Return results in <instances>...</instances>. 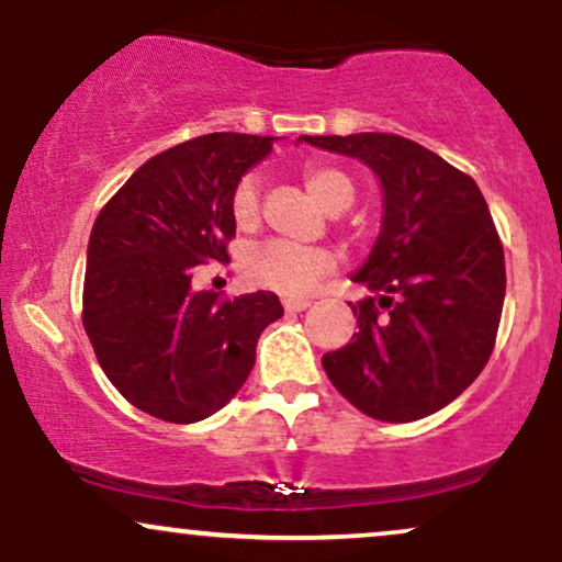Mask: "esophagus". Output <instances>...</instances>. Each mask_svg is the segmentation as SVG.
I'll return each mask as SVG.
<instances>
[{"mask_svg": "<svg viewBox=\"0 0 562 562\" xmlns=\"http://www.w3.org/2000/svg\"><path fill=\"white\" fill-rule=\"evenodd\" d=\"M282 306H285L288 314H299V312H306L312 303L303 301V299H285V301H282Z\"/></svg>", "mask_w": 562, "mask_h": 562, "instance_id": "obj_1", "label": "esophagus"}]
</instances>
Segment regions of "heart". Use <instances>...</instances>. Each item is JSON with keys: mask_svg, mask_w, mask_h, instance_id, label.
<instances>
[{"mask_svg": "<svg viewBox=\"0 0 562 562\" xmlns=\"http://www.w3.org/2000/svg\"><path fill=\"white\" fill-rule=\"evenodd\" d=\"M303 184L322 209L340 214L357 198V187L344 169L314 160L303 169ZM232 216L240 229H254L261 216V190L256 177H243L232 192ZM243 274L250 285L282 295H306L338 267L335 250L325 245L267 240L245 250Z\"/></svg>", "mask_w": 562, "mask_h": 562, "instance_id": "heart-1", "label": "heart"}]
</instances>
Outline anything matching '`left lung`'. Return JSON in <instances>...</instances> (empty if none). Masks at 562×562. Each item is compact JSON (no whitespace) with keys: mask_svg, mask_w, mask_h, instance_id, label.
Here are the masks:
<instances>
[{"mask_svg":"<svg viewBox=\"0 0 562 562\" xmlns=\"http://www.w3.org/2000/svg\"><path fill=\"white\" fill-rule=\"evenodd\" d=\"M378 173L385 216L353 282L351 344L322 357L364 415L412 423L454 402L492 357L505 303V248L479 184L417 142L385 132L301 137Z\"/></svg>","mask_w":562,"mask_h":562,"instance_id":"obj_1","label":"left lung"}]
</instances>
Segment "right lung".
<instances>
[{"label":"right lung","instance_id":"right-lung-1","mask_svg":"<svg viewBox=\"0 0 562 562\" xmlns=\"http://www.w3.org/2000/svg\"><path fill=\"white\" fill-rule=\"evenodd\" d=\"M274 137L216 132L142 164L102 205L87 250L81 322L102 372L137 409L198 423L240 391L274 293L192 290L198 263L227 261L232 192Z\"/></svg>","mask_w":562,"mask_h":562}]
</instances>
